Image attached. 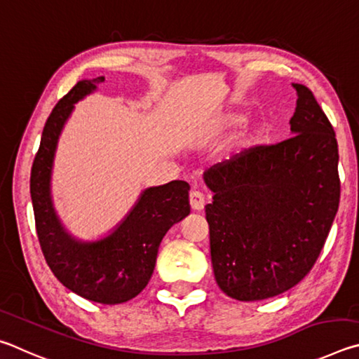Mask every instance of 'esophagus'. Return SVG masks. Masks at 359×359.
<instances>
[{
  "instance_id": "34e87169",
  "label": "esophagus",
  "mask_w": 359,
  "mask_h": 359,
  "mask_svg": "<svg viewBox=\"0 0 359 359\" xmlns=\"http://www.w3.org/2000/svg\"><path fill=\"white\" fill-rule=\"evenodd\" d=\"M189 202L194 211H202L203 206L206 203V198H205V194L200 192V191H192L189 194Z\"/></svg>"
}]
</instances>
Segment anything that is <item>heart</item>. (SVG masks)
Wrapping results in <instances>:
<instances>
[{"instance_id":"1","label":"heart","mask_w":359,"mask_h":359,"mask_svg":"<svg viewBox=\"0 0 359 359\" xmlns=\"http://www.w3.org/2000/svg\"><path fill=\"white\" fill-rule=\"evenodd\" d=\"M241 121V116H231V118H229V123L230 124H236V123H240Z\"/></svg>"}]
</instances>
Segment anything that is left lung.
Masks as SVG:
<instances>
[{
	"label": "left lung",
	"mask_w": 359,
	"mask_h": 359,
	"mask_svg": "<svg viewBox=\"0 0 359 359\" xmlns=\"http://www.w3.org/2000/svg\"><path fill=\"white\" fill-rule=\"evenodd\" d=\"M292 137L257 144L205 172L211 263L238 301L273 298L316 265L341 198L334 129L309 88L293 83Z\"/></svg>",
	"instance_id": "1"
}]
</instances>
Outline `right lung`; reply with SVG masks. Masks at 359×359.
Returning <instances> with one entry per match:
<instances>
[{
	"instance_id": "obj_1",
	"label": "right lung",
	"mask_w": 359,
	"mask_h": 359,
	"mask_svg": "<svg viewBox=\"0 0 359 359\" xmlns=\"http://www.w3.org/2000/svg\"><path fill=\"white\" fill-rule=\"evenodd\" d=\"M104 80L97 77L79 81L55 105L43 126L31 167L29 192L37 238L55 278L81 298L100 304H121L148 285L162 238L191 212V187L180 180L148 187L116 229L99 241H79L67 233L50 196L56 144L74 104Z\"/></svg>"
}]
</instances>
